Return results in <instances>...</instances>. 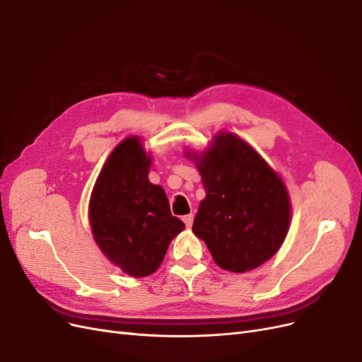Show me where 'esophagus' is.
<instances>
[{
    "label": "esophagus",
    "mask_w": 362,
    "mask_h": 362,
    "mask_svg": "<svg viewBox=\"0 0 362 362\" xmlns=\"http://www.w3.org/2000/svg\"><path fill=\"white\" fill-rule=\"evenodd\" d=\"M193 218H194V216H193L192 213H190V214H185V216L182 217V221H184L185 226L190 228V226H192V223H193Z\"/></svg>",
    "instance_id": "obj_1"
}]
</instances>
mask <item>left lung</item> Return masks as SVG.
Listing matches in <instances>:
<instances>
[{
	"label": "left lung",
	"mask_w": 362,
	"mask_h": 362,
	"mask_svg": "<svg viewBox=\"0 0 362 362\" xmlns=\"http://www.w3.org/2000/svg\"><path fill=\"white\" fill-rule=\"evenodd\" d=\"M198 168L205 198L192 231L218 267L245 273L264 264L287 237L291 201L279 173L237 134L222 131L206 149L185 151Z\"/></svg>",
	"instance_id": "left-lung-1"
}]
</instances>
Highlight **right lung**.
I'll use <instances>...</instances> for the list:
<instances>
[{
    "mask_svg": "<svg viewBox=\"0 0 362 362\" xmlns=\"http://www.w3.org/2000/svg\"><path fill=\"white\" fill-rule=\"evenodd\" d=\"M151 164L139 136L124 139L105 160L89 201L95 243L133 278L152 275L185 228L172 216L166 192L149 181Z\"/></svg>",
    "mask_w": 362,
    "mask_h": 362,
    "instance_id": "right-lung-1",
    "label": "right lung"
}]
</instances>
